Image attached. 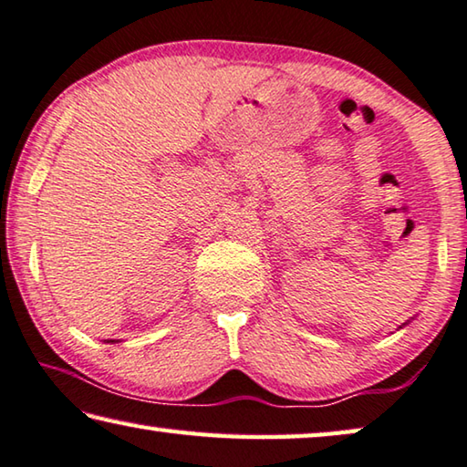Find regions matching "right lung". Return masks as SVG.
I'll return each instance as SVG.
<instances>
[{
    "mask_svg": "<svg viewBox=\"0 0 467 467\" xmlns=\"http://www.w3.org/2000/svg\"><path fill=\"white\" fill-rule=\"evenodd\" d=\"M109 343H114V340H109Z\"/></svg>",
    "mask_w": 467,
    "mask_h": 467,
    "instance_id": "add662e5",
    "label": "right lung"
}]
</instances>
